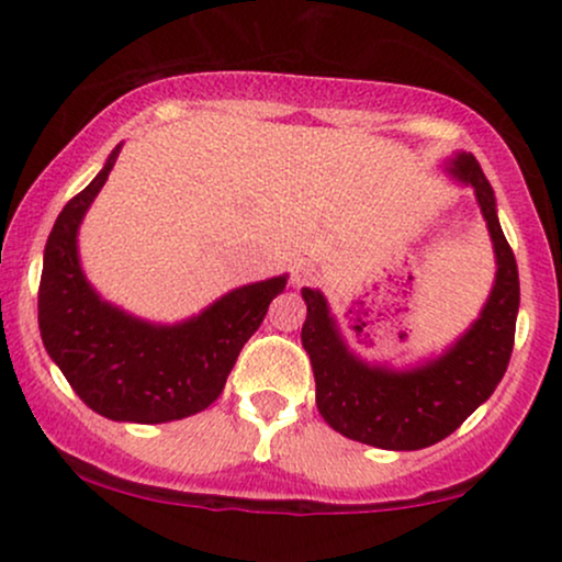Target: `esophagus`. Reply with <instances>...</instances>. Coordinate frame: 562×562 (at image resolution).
Listing matches in <instances>:
<instances>
[{
  "label": "esophagus",
  "mask_w": 562,
  "mask_h": 562,
  "mask_svg": "<svg viewBox=\"0 0 562 562\" xmlns=\"http://www.w3.org/2000/svg\"><path fill=\"white\" fill-rule=\"evenodd\" d=\"M308 280H312V272H308V269H295V272H293V285L295 288H301V285H306V282Z\"/></svg>",
  "instance_id": "obj_1"
}]
</instances>
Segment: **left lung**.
<instances>
[{
    "label": "left lung",
    "instance_id": "obj_1",
    "mask_svg": "<svg viewBox=\"0 0 562 562\" xmlns=\"http://www.w3.org/2000/svg\"><path fill=\"white\" fill-rule=\"evenodd\" d=\"M451 171L475 187L496 250V282L481 319L447 357L412 372L367 367L346 351L325 299L303 288L308 314L301 340L317 380L319 415L338 434L378 449H425L454 434L492 396L513 353L520 282L515 254L496 218L494 190L473 156L457 158Z\"/></svg>",
    "mask_w": 562,
    "mask_h": 562
}]
</instances>
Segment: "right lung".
<instances>
[{
  "instance_id": "1",
  "label": "right lung",
  "mask_w": 562,
  "mask_h": 562,
  "mask_svg": "<svg viewBox=\"0 0 562 562\" xmlns=\"http://www.w3.org/2000/svg\"><path fill=\"white\" fill-rule=\"evenodd\" d=\"M119 153V150H115ZM105 169L66 203L44 248L38 330L70 389L97 415L126 423H169L214 404L243 346L259 330L285 277L232 290L198 319L153 327L97 299L76 256V229Z\"/></svg>"
}]
</instances>
